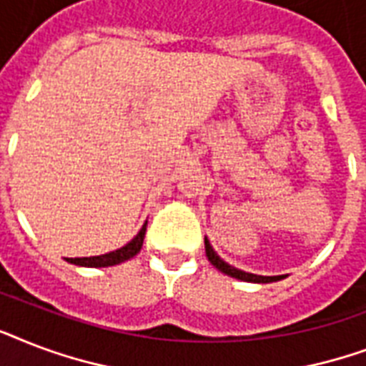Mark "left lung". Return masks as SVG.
<instances>
[{
	"label": "left lung",
	"instance_id": "left-lung-1",
	"mask_svg": "<svg viewBox=\"0 0 366 366\" xmlns=\"http://www.w3.org/2000/svg\"><path fill=\"white\" fill-rule=\"evenodd\" d=\"M205 252L209 262H211L212 266L217 267L218 272L226 273V275H229V277L239 279V281H247V283H273V281H281V279L287 277V275H256V273L243 272V269H237V267L229 266L228 262H224L222 258L214 252L212 244L209 243L207 237H205Z\"/></svg>",
	"mask_w": 366,
	"mask_h": 366
}]
</instances>
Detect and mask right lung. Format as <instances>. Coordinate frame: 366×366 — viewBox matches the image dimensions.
Segmentation results:
<instances>
[{
  "mask_svg": "<svg viewBox=\"0 0 366 366\" xmlns=\"http://www.w3.org/2000/svg\"><path fill=\"white\" fill-rule=\"evenodd\" d=\"M146 224L148 220L144 222V226L140 228L134 237H132L125 247L117 250H112V252H106V254L100 256H85V258H66V262H70L74 266H83V267H108V266H117V264H122V262L131 260L132 256H137L142 249L144 243V235H146Z\"/></svg>",
  "mask_w": 366,
  "mask_h": 366,
  "instance_id": "right-lung-1",
  "label": "right lung"
}]
</instances>
